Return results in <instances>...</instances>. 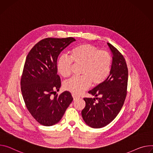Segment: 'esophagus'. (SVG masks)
<instances>
[{
	"label": "esophagus",
	"mask_w": 153,
	"mask_h": 153,
	"mask_svg": "<svg viewBox=\"0 0 153 153\" xmlns=\"http://www.w3.org/2000/svg\"><path fill=\"white\" fill-rule=\"evenodd\" d=\"M72 96H73V100H74V101H76L77 98H78V96H77L76 94H72Z\"/></svg>",
	"instance_id": "obj_1"
}]
</instances>
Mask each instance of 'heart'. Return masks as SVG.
Returning <instances> with one entry per match:
<instances>
[{
  "label": "heart",
  "mask_w": 153,
  "mask_h": 153,
  "mask_svg": "<svg viewBox=\"0 0 153 153\" xmlns=\"http://www.w3.org/2000/svg\"><path fill=\"white\" fill-rule=\"evenodd\" d=\"M73 62L82 65L80 77H73L65 82V89L74 94H79L91 85H98L110 74L112 58L105 50L99 49L90 44L78 45L70 52V57L65 55L59 57L57 62L58 73L63 77L71 73Z\"/></svg>",
  "instance_id": "b5f03b06"
}]
</instances>
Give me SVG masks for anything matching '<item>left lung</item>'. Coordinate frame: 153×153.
I'll return each mask as SVG.
<instances>
[{"label": "left lung", "mask_w": 153, "mask_h": 153, "mask_svg": "<svg viewBox=\"0 0 153 153\" xmlns=\"http://www.w3.org/2000/svg\"><path fill=\"white\" fill-rule=\"evenodd\" d=\"M107 45L113 55L110 74L102 84L88 91L96 98H84L86 105L82 110V116L93 128H101L112 122L121 110L127 94L128 69L126 60L117 48L108 43Z\"/></svg>", "instance_id": "obj_1"}]
</instances>
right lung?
<instances>
[{
  "mask_svg": "<svg viewBox=\"0 0 153 153\" xmlns=\"http://www.w3.org/2000/svg\"><path fill=\"white\" fill-rule=\"evenodd\" d=\"M76 39L47 38L39 41L26 57L21 88L27 108L41 124L57 123L73 100L71 93L56 94L61 86L57 62L60 52Z\"/></svg>",
  "mask_w": 153,
  "mask_h": 153,
  "instance_id": "right-lung-1",
  "label": "right lung"
}]
</instances>
